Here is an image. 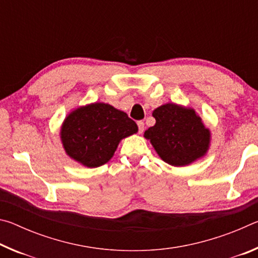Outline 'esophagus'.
<instances>
[{
    "label": "esophagus",
    "instance_id": "1",
    "mask_svg": "<svg viewBox=\"0 0 258 258\" xmlns=\"http://www.w3.org/2000/svg\"><path fill=\"white\" fill-rule=\"evenodd\" d=\"M138 126H139V133L141 134V133H143V131H145V123H143V121H138Z\"/></svg>",
    "mask_w": 258,
    "mask_h": 258
}]
</instances>
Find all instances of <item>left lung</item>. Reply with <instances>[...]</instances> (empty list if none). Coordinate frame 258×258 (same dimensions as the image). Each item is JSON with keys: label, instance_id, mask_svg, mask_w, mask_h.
Here are the masks:
<instances>
[{"label": "left lung", "instance_id": "left-lung-1", "mask_svg": "<svg viewBox=\"0 0 258 258\" xmlns=\"http://www.w3.org/2000/svg\"><path fill=\"white\" fill-rule=\"evenodd\" d=\"M152 116L156 124L143 137L149 140L165 163L183 167L207 154L211 131L195 109L168 102L156 108Z\"/></svg>", "mask_w": 258, "mask_h": 258}]
</instances>
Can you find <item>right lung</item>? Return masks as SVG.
<instances>
[{"instance_id":"add662e5","label":"right lung","mask_w":258,"mask_h":258,"mask_svg":"<svg viewBox=\"0 0 258 258\" xmlns=\"http://www.w3.org/2000/svg\"><path fill=\"white\" fill-rule=\"evenodd\" d=\"M127 113L103 102L74 109L60 128L67 156L85 167L102 166L112 158L121 140L138 132Z\"/></svg>"}]
</instances>
